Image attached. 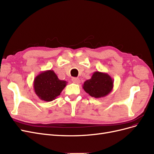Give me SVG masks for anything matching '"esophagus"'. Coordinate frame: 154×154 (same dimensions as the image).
Wrapping results in <instances>:
<instances>
[{
  "label": "esophagus",
  "mask_w": 154,
  "mask_h": 154,
  "mask_svg": "<svg viewBox=\"0 0 154 154\" xmlns=\"http://www.w3.org/2000/svg\"><path fill=\"white\" fill-rule=\"evenodd\" d=\"M72 81L74 83H76V84H79V83H80V79H79L78 78H73L72 79Z\"/></svg>",
  "instance_id": "obj_1"
}]
</instances>
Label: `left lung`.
Here are the masks:
<instances>
[{
    "mask_svg": "<svg viewBox=\"0 0 154 154\" xmlns=\"http://www.w3.org/2000/svg\"><path fill=\"white\" fill-rule=\"evenodd\" d=\"M114 81L106 72L96 71L91 79L86 80L83 88L87 94L96 98H100L108 95L112 91Z\"/></svg>",
    "mask_w": 154,
    "mask_h": 154,
    "instance_id": "1",
    "label": "left lung"
}]
</instances>
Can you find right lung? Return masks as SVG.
<instances>
[{
    "instance_id": "1",
    "label": "right lung",
    "mask_w": 154,
    "mask_h": 154,
    "mask_svg": "<svg viewBox=\"0 0 154 154\" xmlns=\"http://www.w3.org/2000/svg\"><path fill=\"white\" fill-rule=\"evenodd\" d=\"M67 82L60 80L53 70L41 72L34 79L33 87L35 94L41 100L51 101L57 98Z\"/></svg>"
}]
</instances>
